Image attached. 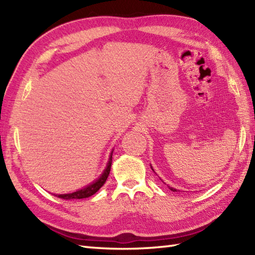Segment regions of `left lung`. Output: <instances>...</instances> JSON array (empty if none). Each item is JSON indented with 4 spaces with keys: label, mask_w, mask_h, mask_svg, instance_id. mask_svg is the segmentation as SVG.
<instances>
[{
    "label": "left lung",
    "mask_w": 255,
    "mask_h": 255,
    "mask_svg": "<svg viewBox=\"0 0 255 255\" xmlns=\"http://www.w3.org/2000/svg\"><path fill=\"white\" fill-rule=\"evenodd\" d=\"M151 167H152V166H151ZM152 170H153V169H152ZM169 188L171 189V191H173V192H177L176 188H173V187H170V186H169Z\"/></svg>",
    "instance_id": "obj_1"
}]
</instances>
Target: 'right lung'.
I'll list each match as a JSON object with an SVG mask.
<instances>
[{"label":"right lung","instance_id":"add662e5","mask_svg":"<svg viewBox=\"0 0 255 255\" xmlns=\"http://www.w3.org/2000/svg\"><path fill=\"white\" fill-rule=\"evenodd\" d=\"M113 152L111 153L110 156V161H108L106 169L104 170V172L102 173V175L100 176L99 180H96L94 183L90 184L89 186H86L82 189H79L77 192H73V193H70V194H57L56 196L59 198H62V199H82V198H86V197H90L92 195L95 194L99 189L104 185L108 174H110V171H111V166H112V158H113Z\"/></svg>","mask_w":255,"mask_h":255}]
</instances>
